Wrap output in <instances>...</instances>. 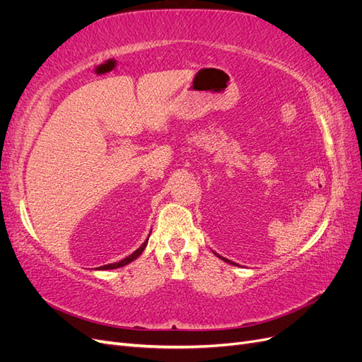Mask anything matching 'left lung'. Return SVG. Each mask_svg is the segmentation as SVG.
Returning <instances> with one entry per match:
<instances>
[{"instance_id": "8db88e82", "label": "left lung", "mask_w": 362, "mask_h": 362, "mask_svg": "<svg viewBox=\"0 0 362 362\" xmlns=\"http://www.w3.org/2000/svg\"><path fill=\"white\" fill-rule=\"evenodd\" d=\"M214 254H216V252H214ZM217 255V254H216ZM218 258H221V259H223L225 262H229V264H235V262H233V261H229V259H226V258H223V257H221V255H217Z\"/></svg>"}]
</instances>
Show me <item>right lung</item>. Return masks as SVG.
Returning <instances> with one entry per match:
<instances>
[{
  "mask_svg": "<svg viewBox=\"0 0 362 362\" xmlns=\"http://www.w3.org/2000/svg\"><path fill=\"white\" fill-rule=\"evenodd\" d=\"M148 240H149V237L145 240V243H144V245H141V246H140L137 250H134L133 254L128 255L127 258H124L122 261H119V262H113V264H105V266H101V267H98V270H112V269L122 267V266H127V264H129V262H133L136 258H139V257H140L141 252L145 250V247H146V245H148Z\"/></svg>",
  "mask_w": 362,
  "mask_h": 362,
  "instance_id": "right-lung-1",
  "label": "right lung"
}]
</instances>
